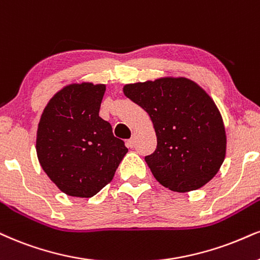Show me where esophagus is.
<instances>
[{
    "label": "esophagus",
    "instance_id": "esophagus-1",
    "mask_svg": "<svg viewBox=\"0 0 260 260\" xmlns=\"http://www.w3.org/2000/svg\"><path fill=\"white\" fill-rule=\"evenodd\" d=\"M135 142H136V136L133 135V137H131V139L127 141V146H129L130 148H133V147L135 146Z\"/></svg>",
    "mask_w": 260,
    "mask_h": 260
}]
</instances>
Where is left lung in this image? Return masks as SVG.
Here are the masks:
<instances>
[{
    "mask_svg": "<svg viewBox=\"0 0 260 260\" xmlns=\"http://www.w3.org/2000/svg\"><path fill=\"white\" fill-rule=\"evenodd\" d=\"M124 94L154 125L158 143L145 160L160 184L185 193L216 176L225 158V129L204 89L187 78H160L125 85Z\"/></svg>",
    "mask_w": 260,
    "mask_h": 260,
    "instance_id": "left-lung-1",
    "label": "left lung"
}]
</instances>
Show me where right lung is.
<instances>
[{
  "label": "right lung",
  "mask_w": 260,
  "mask_h": 260,
  "mask_svg": "<svg viewBox=\"0 0 260 260\" xmlns=\"http://www.w3.org/2000/svg\"><path fill=\"white\" fill-rule=\"evenodd\" d=\"M104 84L67 85L48 102L37 130L42 169L60 190L91 198L113 178L127 148L99 115Z\"/></svg>",
  "instance_id": "add662e5"
}]
</instances>
